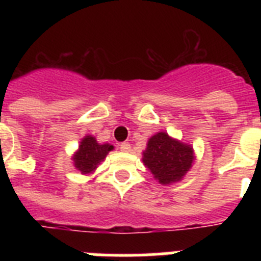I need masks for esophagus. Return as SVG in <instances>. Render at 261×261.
Wrapping results in <instances>:
<instances>
[{"label": "esophagus", "mask_w": 261, "mask_h": 261, "mask_svg": "<svg viewBox=\"0 0 261 261\" xmlns=\"http://www.w3.org/2000/svg\"><path fill=\"white\" fill-rule=\"evenodd\" d=\"M120 150L124 151V153L130 151V144H129V142H121V144H120Z\"/></svg>", "instance_id": "obj_1"}]
</instances>
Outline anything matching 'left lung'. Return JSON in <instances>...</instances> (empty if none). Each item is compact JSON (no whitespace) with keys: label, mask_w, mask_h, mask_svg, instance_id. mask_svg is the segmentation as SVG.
Wrapping results in <instances>:
<instances>
[{"label":"left lung","mask_w":261,"mask_h":261,"mask_svg":"<svg viewBox=\"0 0 261 261\" xmlns=\"http://www.w3.org/2000/svg\"><path fill=\"white\" fill-rule=\"evenodd\" d=\"M142 162L161 184H171L183 179L195 161L191 145L158 132L147 141Z\"/></svg>","instance_id":"8db88e82"}]
</instances>
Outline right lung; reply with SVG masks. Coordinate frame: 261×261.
Here are the masks:
<instances>
[{"mask_svg":"<svg viewBox=\"0 0 261 261\" xmlns=\"http://www.w3.org/2000/svg\"><path fill=\"white\" fill-rule=\"evenodd\" d=\"M114 149V146L110 144H98L95 137L93 136H86L82 138L80 142L78 150L73 155V162L74 167L77 168L81 174H91V172L98 167V165L105 158L107 154Z\"/></svg>","mask_w":261,"mask_h":261,"instance_id":"right-lung-1","label":"right lung"}]
</instances>
